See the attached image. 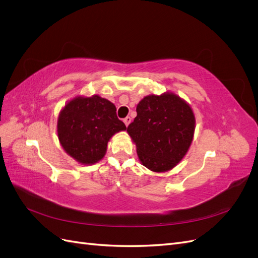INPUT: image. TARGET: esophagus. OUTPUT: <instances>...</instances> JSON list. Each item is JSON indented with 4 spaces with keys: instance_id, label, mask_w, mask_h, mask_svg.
I'll list each match as a JSON object with an SVG mask.
<instances>
[{
    "instance_id": "esophagus-1",
    "label": "esophagus",
    "mask_w": 258,
    "mask_h": 258,
    "mask_svg": "<svg viewBox=\"0 0 258 258\" xmlns=\"http://www.w3.org/2000/svg\"><path fill=\"white\" fill-rule=\"evenodd\" d=\"M123 122H124V124H126V126H128V124L131 122V118L129 116H127L126 118H123Z\"/></svg>"
}]
</instances>
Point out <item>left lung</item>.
I'll list each match as a JSON object with an SVG mask.
<instances>
[{
  "mask_svg": "<svg viewBox=\"0 0 258 258\" xmlns=\"http://www.w3.org/2000/svg\"><path fill=\"white\" fill-rule=\"evenodd\" d=\"M127 132L143 165L165 172L182 160L191 144L195 116L190 106L173 93L147 96L137 106Z\"/></svg>",
  "mask_w": 258,
  "mask_h": 258,
  "instance_id": "8db88e82",
  "label": "left lung"
}]
</instances>
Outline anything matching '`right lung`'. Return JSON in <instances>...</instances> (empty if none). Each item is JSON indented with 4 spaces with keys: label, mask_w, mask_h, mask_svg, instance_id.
<instances>
[{
    "label": "right lung",
    "mask_w": 258,
    "mask_h": 258,
    "mask_svg": "<svg viewBox=\"0 0 258 258\" xmlns=\"http://www.w3.org/2000/svg\"><path fill=\"white\" fill-rule=\"evenodd\" d=\"M116 107L99 96L75 98L61 111L58 138L64 151L84 165L102 159L107 142L116 132L126 130Z\"/></svg>",
    "instance_id": "obj_1"
}]
</instances>
